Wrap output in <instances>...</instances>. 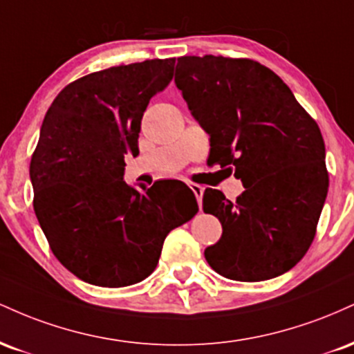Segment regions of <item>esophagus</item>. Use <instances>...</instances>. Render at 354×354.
Segmentation results:
<instances>
[{
    "instance_id": "1",
    "label": "esophagus",
    "mask_w": 354,
    "mask_h": 354,
    "mask_svg": "<svg viewBox=\"0 0 354 354\" xmlns=\"http://www.w3.org/2000/svg\"><path fill=\"white\" fill-rule=\"evenodd\" d=\"M189 188H191V191H193L194 193V196H196V201H198V205H200V208H201V203H203V193H205V188H203V186H200V185H189Z\"/></svg>"
}]
</instances>
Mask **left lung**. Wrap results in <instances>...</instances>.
I'll use <instances>...</instances> for the list:
<instances>
[{
    "mask_svg": "<svg viewBox=\"0 0 354 354\" xmlns=\"http://www.w3.org/2000/svg\"><path fill=\"white\" fill-rule=\"evenodd\" d=\"M174 83L208 131L209 165L226 166L245 186L234 203L206 188L203 209L223 226L206 261L236 281L286 273L310 250L330 185L318 124L254 59L183 56Z\"/></svg>",
    "mask_w": 354,
    "mask_h": 354,
    "instance_id": "1",
    "label": "left lung"
}]
</instances>
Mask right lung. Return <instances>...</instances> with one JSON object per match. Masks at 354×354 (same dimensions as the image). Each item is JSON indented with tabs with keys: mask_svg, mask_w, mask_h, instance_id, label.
Wrapping results in <instances>:
<instances>
[{
	"mask_svg": "<svg viewBox=\"0 0 354 354\" xmlns=\"http://www.w3.org/2000/svg\"><path fill=\"white\" fill-rule=\"evenodd\" d=\"M174 58L118 64L61 89L31 156L33 208L53 254L83 281L121 288L143 281L168 233L198 213L185 183L140 193L123 181L124 154L138 153L149 100L173 78Z\"/></svg>",
	"mask_w": 354,
	"mask_h": 354,
	"instance_id": "1",
	"label": "right lung"
}]
</instances>
